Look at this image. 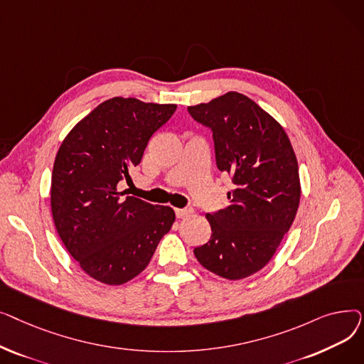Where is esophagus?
I'll use <instances>...</instances> for the list:
<instances>
[{"mask_svg":"<svg viewBox=\"0 0 364 364\" xmlns=\"http://www.w3.org/2000/svg\"><path fill=\"white\" fill-rule=\"evenodd\" d=\"M192 214H193L192 209H180V208H177V209H176V215H177V218H186V217L192 215Z\"/></svg>","mask_w":364,"mask_h":364,"instance_id":"1","label":"esophagus"}]
</instances>
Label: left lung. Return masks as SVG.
<instances>
[{"instance_id":"obj_1","label":"left lung","mask_w":364,"mask_h":364,"mask_svg":"<svg viewBox=\"0 0 364 364\" xmlns=\"http://www.w3.org/2000/svg\"><path fill=\"white\" fill-rule=\"evenodd\" d=\"M187 110L213 131L217 166L235 186L228 205L206 214L213 235L193 252L206 270L240 280L267 265L295 220L301 198L295 151L282 125L240 92Z\"/></svg>"}]
</instances>
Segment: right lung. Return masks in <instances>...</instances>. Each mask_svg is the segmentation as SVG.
Wrapping results in <instances>:
<instances>
[{
  "mask_svg": "<svg viewBox=\"0 0 364 364\" xmlns=\"http://www.w3.org/2000/svg\"><path fill=\"white\" fill-rule=\"evenodd\" d=\"M177 105L113 97L76 124L53 166L51 213L68 252L92 279L124 284L139 276L176 221L174 209L125 196L121 181Z\"/></svg>",
  "mask_w": 364,
  "mask_h": 364,
  "instance_id": "right-lung-1",
  "label": "right lung"
}]
</instances>
